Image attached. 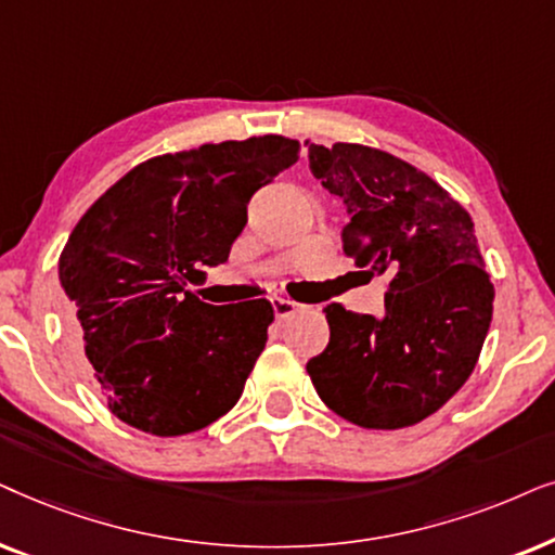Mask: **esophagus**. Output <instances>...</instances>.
I'll return each instance as SVG.
<instances>
[{"label": "esophagus", "mask_w": 555, "mask_h": 555, "mask_svg": "<svg viewBox=\"0 0 555 555\" xmlns=\"http://www.w3.org/2000/svg\"><path fill=\"white\" fill-rule=\"evenodd\" d=\"M301 305L289 299V297H273V314H276L279 322H284L286 317H292L294 312H299Z\"/></svg>", "instance_id": "obj_1"}]
</instances>
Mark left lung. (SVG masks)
<instances>
[{"mask_svg": "<svg viewBox=\"0 0 555 555\" xmlns=\"http://www.w3.org/2000/svg\"><path fill=\"white\" fill-rule=\"evenodd\" d=\"M309 169L347 208L343 250L388 279L386 314L324 307L330 343L307 363L317 393L363 428H403L437 413L475 371L494 286L472 216L418 167L337 142L309 146Z\"/></svg>", "mask_w": 555, "mask_h": 555, "instance_id": "1", "label": "left lung"}]
</instances>
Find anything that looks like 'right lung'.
Here are the masks:
<instances>
[{
	"label": "right lung",
	"mask_w": 555,
	"mask_h": 555,
	"mask_svg": "<svg viewBox=\"0 0 555 555\" xmlns=\"http://www.w3.org/2000/svg\"><path fill=\"white\" fill-rule=\"evenodd\" d=\"M299 159L266 134L162 154L83 212L57 276L88 380L152 437L201 431L238 403L269 339V299L212 307L190 286L228 261L250 195Z\"/></svg>",
	"instance_id": "right-lung-1"
}]
</instances>
